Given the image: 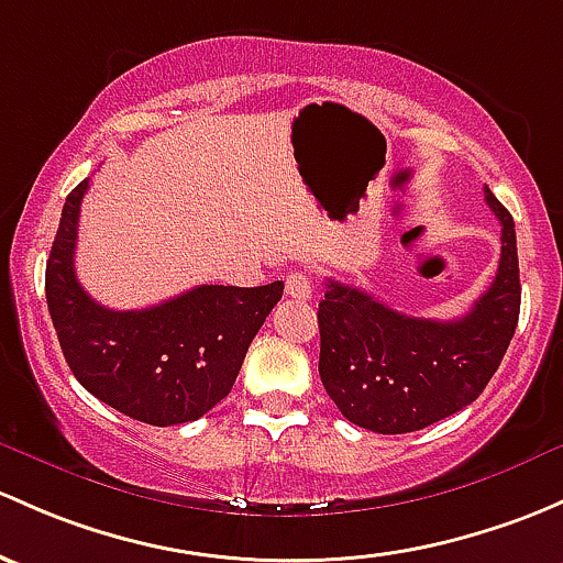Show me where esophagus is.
Returning a JSON list of instances; mask_svg holds the SVG:
<instances>
[{"instance_id":"34e87169","label":"esophagus","mask_w":563,"mask_h":563,"mask_svg":"<svg viewBox=\"0 0 563 563\" xmlns=\"http://www.w3.org/2000/svg\"><path fill=\"white\" fill-rule=\"evenodd\" d=\"M286 294L297 301H307L312 297V280L305 272H288L286 275Z\"/></svg>"}]
</instances>
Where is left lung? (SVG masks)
<instances>
[{
	"label": "left lung",
	"instance_id": "1",
	"mask_svg": "<svg viewBox=\"0 0 563 563\" xmlns=\"http://www.w3.org/2000/svg\"><path fill=\"white\" fill-rule=\"evenodd\" d=\"M501 223V258L488 291L455 321L390 310L372 294L329 280L318 305V372L342 416L377 434H407L442 421L483 394L518 327L516 223L485 186Z\"/></svg>",
	"mask_w": 563,
	"mask_h": 563
}]
</instances>
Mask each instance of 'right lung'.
I'll return each mask as SVG.
<instances>
[{
  "label": "right lung",
  "instance_id": "1",
  "mask_svg": "<svg viewBox=\"0 0 563 563\" xmlns=\"http://www.w3.org/2000/svg\"><path fill=\"white\" fill-rule=\"evenodd\" d=\"M62 210L45 266V299L58 345L86 390L151 426L188 423L229 396L253 336L283 297V280L258 288L197 286L145 310H110L75 277L80 202Z\"/></svg>",
  "mask_w": 563,
  "mask_h": 563
}]
</instances>
